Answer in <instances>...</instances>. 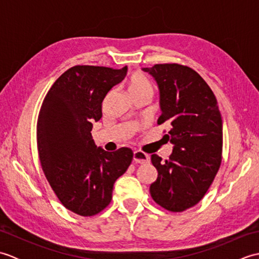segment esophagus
I'll list each match as a JSON object with an SVG mask.
<instances>
[{"label":"esophagus","mask_w":259,"mask_h":259,"mask_svg":"<svg viewBox=\"0 0 259 259\" xmlns=\"http://www.w3.org/2000/svg\"><path fill=\"white\" fill-rule=\"evenodd\" d=\"M149 156L147 155V153L142 152L140 150H137L134 152V161L136 163H146L149 161Z\"/></svg>","instance_id":"1"}]
</instances>
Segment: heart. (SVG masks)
<instances>
[{
	"label": "heart",
	"instance_id": "1",
	"mask_svg": "<svg viewBox=\"0 0 259 259\" xmlns=\"http://www.w3.org/2000/svg\"><path fill=\"white\" fill-rule=\"evenodd\" d=\"M128 90L133 98L139 96H152V85L146 76L141 74H134L128 81Z\"/></svg>",
	"mask_w": 259,
	"mask_h": 259
}]
</instances>
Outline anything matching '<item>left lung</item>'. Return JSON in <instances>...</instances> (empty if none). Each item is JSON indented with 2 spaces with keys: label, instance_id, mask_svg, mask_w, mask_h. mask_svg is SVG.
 Instances as JSON below:
<instances>
[{
  "label": "left lung",
  "instance_id": "left-lung-1",
  "mask_svg": "<svg viewBox=\"0 0 259 259\" xmlns=\"http://www.w3.org/2000/svg\"><path fill=\"white\" fill-rule=\"evenodd\" d=\"M157 82L161 115L174 145L166 161L157 155L151 162L158 178L150 195L170 211H184L199 202L212 184L222 162L223 120L216 97L196 71L176 63L142 68Z\"/></svg>",
  "mask_w": 259,
  "mask_h": 259
}]
</instances>
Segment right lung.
Instances as JSON below:
<instances>
[{
  "label": "right lung",
  "instance_id": "1",
  "mask_svg": "<svg viewBox=\"0 0 259 259\" xmlns=\"http://www.w3.org/2000/svg\"><path fill=\"white\" fill-rule=\"evenodd\" d=\"M128 68L75 65L54 82L37 119V150L46 177L62 205L93 216L112 199L113 185L133 161L134 152H108L92 139L102 101L124 79Z\"/></svg>",
  "mask_w": 259,
  "mask_h": 259
}]
</instances>
